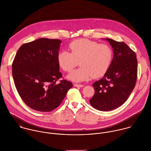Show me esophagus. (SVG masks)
<instances>
[{
  "label": "esophagus",
  "instance_id": "esophagus-1",
  "mask_svg": "<svg viewBox=\"0 0 151 151\" xmlns=\"http://www.w3.org/2000/svg\"><path fill=\"white\" fill-rule=\"evenodd\" d=\"M74 86H76V87H83V86H84L83 84H74Z\"/></svg>",
  "mask_w": 151,
  "mask_h": 151
}]
</instances>
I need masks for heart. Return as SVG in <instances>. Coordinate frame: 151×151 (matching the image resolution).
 I'll return each mask as SVG.
<instances>
[{
	"instance_id": "b5f03b06",
	"label": "heart",
	"mask_w": 151,
	"mask_h": 151,
	"mask_svg": "<svg viewBox=\"0 0 151 151\" xmlns=\"http://www.w3.org/2000/svg\"><path fill=\"white\" fill-rule=\"evenodd\" d=\"M70 52L60 50L57 56L59 66L65 72H71L78 65L81 66L71 73L68 78L74 81H83L104 76L113 59L111 47L106 44L81 38L73 41L68 45Z\"/></svg>"
}]
</instances>
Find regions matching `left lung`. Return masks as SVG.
Instances as JSON below:
<instances>
[{
	"instance_id": "obj_1",
	"label": "left lung",
	"mask_w": 151,
	"mask_h": 151,
	"mask_svg": "<svg viewBox=\"0 0 151 151\" xmlns=\"http://www.w3.org/2000/svg\"><path fill=\"white\" fill-rule=\"evenodd\" d=\"M113 49L114 56L104 77L92 86L95 93L89 100L93 108L109 111L122 106L135 86L137 78L136 53L123 42L106 39Z\"/></svg>"
}]
</instances>
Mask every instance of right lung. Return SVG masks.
<instances>
[{"label":"right lung","instance_id":"add662e5","mask_svg":"<svg viewBox=\"0 0 151 151\" xmlns=\"http://www.w3.org/2000/svg\"><path fill=\"white\" fill-rule=\"evenodd\" d=\"M62 41L40 38L24 43L12 64L16 88L24 102L39 111H52L64 99L73 84L62 77L57 60ZM59 82H58V81Z\"/></svg>","mask_w":151,"mask_h":151}]
</instances>
